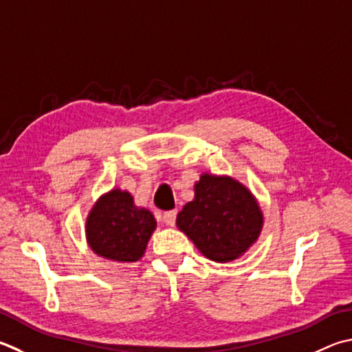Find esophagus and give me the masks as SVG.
Listing matches in <instances>:
<instances>
[{
	"instance_id": "34e87169",
	"label": "esophagus",
	"mask_w": 352,
	"mask_h": 352,
	"mask_svg": "<svg viewBox=\"0 0 352 352\" xmlns=\"http://www.w3.org/2000/svg\"><path fill=\"white\" fill-rule=\"evenodd\" d=\"M177 220V210H168V212L163 214V221L168 226H174Z\"/></svg>"
}]
</instances>
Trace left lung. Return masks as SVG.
Wrapping results in <instances>:
<instances>
[{
  "label": "left lung",
  "instance_id": "8db88e82",
  "mask_svg": "<svg viewBox=\"0 0 352 352\" xmlns=\"http://www.w3.org/2000/svg\"><path fill=\"white\" fill-rule=\"evenodd\" d=\"M177 226L214 261H231L258 239L263 214L254 195L231 177L203 174L195 198L177 215Z\"/></svg>",
  "mask_w": 352,
  "mask_h": 352
}]
</instances>
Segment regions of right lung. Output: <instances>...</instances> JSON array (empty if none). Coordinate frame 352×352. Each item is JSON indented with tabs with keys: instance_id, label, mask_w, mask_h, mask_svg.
<instances>
[{
	"instance_id": "right-lung-1",
	"label": "right lung",
	"mask_w": 352,
	"mask_h": 352,
	"mask_svg": "<svg viewBox=\"0 0 352 352\" xmlns=\"http://www.w3.org/2000/svg\"><path fill=\"white\" fill-rule=\"evenodd\" d=\"M155 226L152 212L137 208L129 192L112 189L100 197L87 217V243L100 257L132 263L143 257Z\"/></svg>"
}]
</instances>
